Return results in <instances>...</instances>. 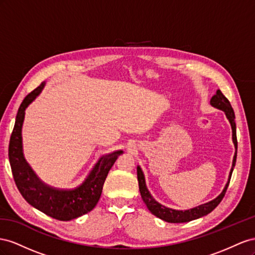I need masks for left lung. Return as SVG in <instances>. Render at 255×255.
Returning a JSON list of instances; mask_svg holds the SVG:
<instances>
[{"instance_id": "obj_1", "label": "left lung", "mask_w": 255, "mask_h": 255, "mask_svg": "<svg viewBox=\"0 0 255 255\" xmlns=\"http://www.w3.org/2000/svg\"><path fill=\"white\" fill-rule=\"evenodd\" d=\"M210 105L214 106L215 108L220 109V110L225 112V115L229 119L231 126H232V130H233V142H234L235 145V155H234V159H233V164H232V169L230 172V177H229V181L228 184L225 185L223 191L219 194V196L213 201H210L208 203H205V204H202L198 207H194L192 209H188L183 212V210H175L172 208H168L161 204H159L158 202H156L152 196L150 195V193L148 192L146 186H145V179H144V175L143 172L141 170L140 166L136 168V174H137V181H139V189H140V193L142 196V200L145 203V205L147 206L149 212L155 215L156 217L160 218L166 222L170 223H183V222H189L194 219H198V218H201L203 216H205L207 214H209L210 212L219 205V203L222 201V199L224 198L225 192H227V189L229 187L230 180H231V176L233 173V169H234L235 163H236V157H237V136H236V124H235V114H234V110L230 104L229 99L225 97L222 92L220 90L217 91L216 95L213 96V98L210 99Z\"/></svg>"}]
</instances>
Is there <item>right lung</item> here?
I'll return each mask as SVG.
<instances>
[{"mask_svg":"<svg viewBox=\"0 0 255 255\" xmlns=\"http://www.w3.org/2000/svg\"><path fill=\"white\" fill-rule=\"evenodd\" d=\"M43 86L45 83L42 82L20 105L9 140V163L14 183L28 204L56 220L69 221L87 214L96 206L108 173L123 151L115 150L101 156L83 183L70 190L51 188L41 183L23 157L21 129L25 109L39 95Z\"/></svg>","mask_w":255,"mask_h":255,"instance_id":"add662e5","label":"right lung"}]
</instances>
